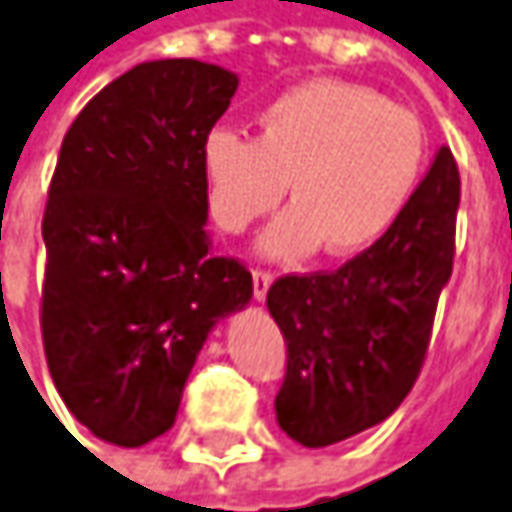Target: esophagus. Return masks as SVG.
<instances>
[{"instance_id":"34e87169","label":"esophagus","mask_w":512,"mask_h":512,"mask_svg":"<svg viewBox=\"0 0 512 512\" xmlns=\"http://www.w3.org/2000/svg\"><path fill=\"white\" fill-rule=\"evenodd\" d=\"M270 285H273V273H270V270H253V296H256L259 302H265Z\"/></svg>"}]
</instances>
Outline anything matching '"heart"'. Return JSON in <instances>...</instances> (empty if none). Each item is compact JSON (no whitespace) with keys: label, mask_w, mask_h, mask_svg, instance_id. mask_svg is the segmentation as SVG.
Instances as JSON below:
<instances>
[{"label":"heart","mask_w":512,"mask_h":512,"mask_svg":"<svg viewBox=\"0 0 512 512\" xmlns=\"http://www.w3.org/2000/svg\"><path fill=\"white\" fill-rule=\"evenodd\" d=\"M418 117L380 91L331 77L305 80L259 115V138L218 126L201 143L216 221L244 233L282 201L291 207L259 239L268 259L294 262L322 247L348 256L395 227L421 181Z\"/></svg>","instance_id":"1"}]
</instances>
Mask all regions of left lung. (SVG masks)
<instances>
[{"label":"left lung","mask_w":512,"mask_h":512,"mask_svg":"<svg viewBox=\"0 0 512 512\" xmlns=\"http://www.w3.org/2000/svg\"><path fill=\"white\" fill-rule=\"evenodd\" d=\"M458 201V167L441 146L403 216L369 250L340 270L270 285L268 311L288 345L276 421L296 444H340L412 392L452 273Z\"/></svg>","instance_id":"left-lung-1"}]
</instances>
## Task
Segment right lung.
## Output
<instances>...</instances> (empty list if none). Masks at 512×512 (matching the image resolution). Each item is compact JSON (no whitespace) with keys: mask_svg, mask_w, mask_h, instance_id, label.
Masks as SVG:
<instances>
[{"mask_svg":"<svg viewBox=\"0 0 512 512\" xmlns=\"http://www.w3.org/2000/svg\"><path fill=\"white\" fill-rule=\"evenodd\" d=\"M239 77L201 60L120 74L71 123L51 178L42 242V343L68 412L115 447L175 423L218 320L253 276L213 253L201 143Z\"/></svg>","mask_w":512,"mask_h":512,"instance_id":"add662e5","label":"right lung"}]
</instances>
